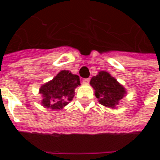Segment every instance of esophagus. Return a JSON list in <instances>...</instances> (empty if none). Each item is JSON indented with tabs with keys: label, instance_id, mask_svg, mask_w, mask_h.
I'll return each instance as SVG.
<instances>
[{
	"label": "esophagus",
	"instance_id": "34e87169",
	"mask_svg": "<svg viewBox=\"0 0 160 160\" xmlns=\"http://www.w3.org/2000/svg\"><path fill=\"white\" fill-rule=\"evenodd\" d=\"M82 82L85 84H88L89 82H90V79H89V78H87V79H83Z\"/></svg>",
	"mask_w": 160,
	"mask_h": 160
}]
</instances>
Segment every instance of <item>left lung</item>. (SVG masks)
<instances>
[{
    "label": "left lung",
    "mask_w": 160,
    "mask_h": 160,
    "mask_svg": "<svg viewBox=\"0 0 160 160\" xmlns=\"http://www.w3.org/2000/svg\"><path fill=\"white\" fill-rule=\"evenodd\" d=\"M95 90V96L102 105L115 109L125 96L126 90L118 80L105 71H100L90 81Z\"/></svg>",
    "instance_id": "left-lung-1"
}]
</instances>
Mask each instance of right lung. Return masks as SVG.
I'll return each instance as SVG.
<instances>
[{
  "label": "right lung",
  "instance_id": "add662e5",
  "mask_svg": "<svg viewBox=\"0 0 160 160\" xmlns=\"http://www.w3.org/2000/svg\"><path fill=\"white\" fill-rule=\"evenodd\" d=\"M80 85V77L69 72L62 70L53 80L40 87L42 94L41 104L45 108L62 110L74 97V90Z\"/></svg>",
  "mask_w": 160,
  "mask_h": 160
}]
</instances>
